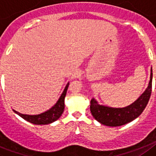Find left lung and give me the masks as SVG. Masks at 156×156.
I'll return each instance as SVG.
<instances>
[{
    "instance_id": "8db88e82",
    "label": "left lung",
    "mask_w": 156,
    "mask_h": 156,
    "mask_svg": "<svg viewBox=\"0 0 156 156\" xmlns=\"http://www.w3.org/2000/svg\"><path fill=\"white\" fill-rule=\"evenodd\" d=\"M152 68L147 89L132 104L125 108H111L99 104L95 99L91 100L90 111L97 121L108 126H120L130 122L140 115L147 106L151 93Z\"/></svg>"
}]
</instances>
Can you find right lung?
Returning a JSON list of instances; mask_svg holds the SVG:
<instances>
[{"instance_id":"add662e5","label":"right lung","mask_w":156,"mask_h":156,"mask_svg":"<svg viewBox=\"0 0 156 156\" xmlns=\"http://www.w3.org/2000/svg\"><path fill=\"white\" fill-rule=\"evenodd\" d=\"M69 86V82L67 84V86L65 87L63 93L59 97L57 102L55 103L54 106L50 108L49 110L41 113L39 115H24L20 112L13 110L15 113H16L20 117L25 119L26 121L29 122L30 123H33L34 125H47L50 123L56 121L63 114V110H64V99L66 97L67 88Z\"/></svg>"}]
</instances>
